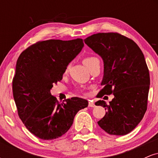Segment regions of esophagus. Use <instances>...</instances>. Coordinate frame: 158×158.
Wrapping results in <instances>:
<instances>
[{
  "instance_id": "esophagus-1",
  "label": "esophagus",
  "mask_w": 158,
  "mask_h": 158,
  "mask_svg": "<svg viewBox=\"0 0 158 158\" xmlns=\"http://www.w3.org/2000/svg\"><path fill=\"white\" fill-rule=\"evenodd\" d=\"M88 106L92 107V108L95 107V103H94L93 100H89V102H88Z\"/></svg>"
}]
</instances>
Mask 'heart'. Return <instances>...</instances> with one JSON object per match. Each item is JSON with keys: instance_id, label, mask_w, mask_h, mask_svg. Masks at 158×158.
<instances>
[{"instance_id": "heart-1", "label": "heart", "mask_w": 158, "mask_h": 158, "mask_svg": "<svg viewBox=\"0 0 158 158\" xmlns=\"http://www.w3.org/2000/svg\"><path fill=\"white\" fill-rule=\"evenodd\" d=\"M96 61H99V60L96 57H92V56H90V57H86L83 59V63H84V64L86 66V68L88 70L92 66V64H94Z\"/></svg>"}]
</instances>
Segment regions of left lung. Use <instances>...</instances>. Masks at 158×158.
Here are the masks:
<instances>
[{"label":"left lung","mask_w":158,"mask_h":158,"mask_svg":"<svg viewBox=\"0 0 158 158\" xmlns=\"http://www.w3.org/2000/svg\"><path fill=\"white\" fill-rule=\"evenodd\" d=\"M84 41L104 62V87L98 97L114 96L109 105L104 100L95 102L107 110L98 125L109 135H126L135 129L147 109L150 77L144 55L133 40L117 32L94 34Z\"/></svg>","instance_id":"1"}]
</instances>
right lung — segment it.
Here are the masks:
<instances>
[{"mask_svg":"<svg viewBox=\"0 0 158 158\" xmlns=\"http://www.w3.org/2000/svg\"><path fill=\"white\" fill-rule=\"evenodd\" d=\"M83 47L81 39L38 41L18 59L12 79L18 114L27 129L40 139L50 140L64 135L77 112L88 107L86 99L72 97L59 102L50 94Z\"/></svg>","mask_w":158,"mask_h":158,"instance_id":"1","label":"right lung"}]
</instances>
